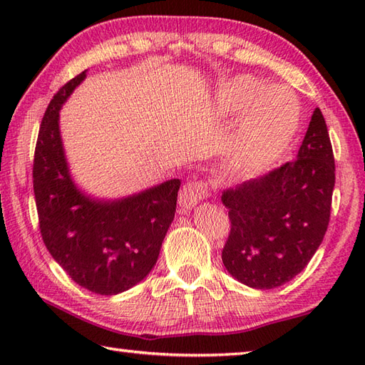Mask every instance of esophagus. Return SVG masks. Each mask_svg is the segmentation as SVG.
<instances>
[{
	"mask_svg": "<svg viewBox=\"0 0 365 365\" xmlns=\"http://www.w3.org/2000/svg\"><path fill=\"white\" fill-rule=\"evenodd\" d=\"M208 196V187L207 183L202 180H195V182H188L183 185V188L180 190V195H178V202L183 208H192L197 205L200 200L205 199Z\"/></svg>",
	"mask_w": 365,
	"mask_h": 365,
	"instance_id": "obj_1",
	"label": "esophagus"
}]
</instances>
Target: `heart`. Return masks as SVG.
Instances as JSON below:
<instances>
[{"instance_id": "heart-1", "label": "heart", "mask_w": 365, "mask_h": 365, "mask_svg": "<svg viewBox=\"0 0 365 365\" xmlns=\"http://www.w3.org/2000/svg\"><path fill=\"white\" fill-rule=\"evenodd\" d=\"M222 118L242 114L230 147V165L243 174H260L289 149L299 122V106L289 89L238 76L218 96Z\"/></svg>"}]
</instances>
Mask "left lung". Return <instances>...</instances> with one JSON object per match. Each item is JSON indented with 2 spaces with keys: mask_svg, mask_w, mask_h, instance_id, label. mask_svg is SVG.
<instances>
[{
  "mask_svg": "<svg viewBox=\"0 0 365 365\" xmlns=\"http://www.w3.org/2000/svg\"><path fill=\"white\" fill-rule=\"evenodd\" d=\"M334 183L328 127L315 108L297 158L222 192L230 220L222 247L229 273L260 290L299 274L327 234Z\"/></svg>",
  "mask_w": 365,
  "mask_h": 365,
  "instance_id": "8db88e82",
  "label": "left lung"
}]
</instances>
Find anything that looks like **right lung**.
I'll return each instance as SVG.
<instances>
[{"label": "right lung", "mask_w": 365, "mask_h": 365, "mask_svg": "<svg viewBox=\"0 0 365 365\" xmlns=\"http://www.w3.org/2000/svg\"><path fill=\"white\" fill-rule=\"evenodd\" d=\"M86 71L61 88L38 130L33 185L46 250L78 285L115 294L141 282L157 263L174 220L180 180L119 200H96L75 187L59 135V110Z\"/></svg>", "instance_id": "add662e5"}]
</instances>
